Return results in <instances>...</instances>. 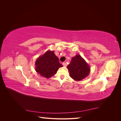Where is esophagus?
Listing matches in <instances>:
<instances>
[{
  "instance_id": "1",
  "label": "esophagus",
  "mask_w": 121,
  "mask_h": 121,
  "mask_svg": "<svg viewBox=\"0 0 121 121\" xmlns=\"http://www.w3.org/2000/svg\"><path fill=\"white\" fill-rule=\"evenodd\" d=\"M63 65L64 67H66L67 65V64L66 63V62H64V63H63Z\"/></svg>"
}]
</instances>
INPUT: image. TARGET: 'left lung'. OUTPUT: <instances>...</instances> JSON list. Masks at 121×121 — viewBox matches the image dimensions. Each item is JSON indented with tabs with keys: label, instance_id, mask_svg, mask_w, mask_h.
<instances>
[{
	"label": "left lung",
	"instance_id": "obj_1",
	"mask_svg": "<svg viewBox=\"0 0 121 121\" xmlns=\"http://www.w3.org/2000/svg\"><path fill=\"white\" fill-rule=\"evenodd\" d=\"M67 68L71 77L77 81L87 77L90 72V66L79 54H77L72 58Z\"/></svg>",
	"mask_w": 121,
	"mask_h": 121
}]
</instances>
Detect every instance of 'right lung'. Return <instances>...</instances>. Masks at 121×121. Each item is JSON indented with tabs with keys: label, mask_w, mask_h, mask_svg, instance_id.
Segmentation results:
<instances>
[{
	"label": "right lung",
	"mask_w": 121,
	"mask_h": 121,
	"mask_svg": "<svg viewBox=\"0 0 121 121\" xmlns=\"http://www.w3.org/2000/svg\"><path fill=\"white\" fill-rule=\"evenodd\" d=\"M35 71L41 76L47 79L51 78L57 73L58 69L63 67L54 51L47 50L39 56L35 61Z\"/></svg>",
	"instance_id": "add662e5"
}]
</instances>
